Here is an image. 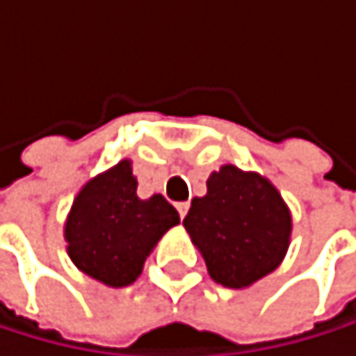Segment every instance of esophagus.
Segmentation results:
<instances>
[{
	"instance_id": "esophagus-1",
	"label": "esophagus",
	"mask_w": 356,
	"mask_h": 356,
	"mask_svg": "<svg viewBox=\"0 0 356 356\" xmlns=\"http://www.w3.org/2000/svg\"><path fill=\"white\" fill-rule=\"evenodd\" d=\"M176 208H178V212H180V218H184L186 212H188V208H191V204H188V202H180Z\"/></svg>"
}]
</instances>
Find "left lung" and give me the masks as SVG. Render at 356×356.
Wrapping results in <instances>:
<instances>
[{"instance_id":"obj_1","label":"left lung","mask_w":356,"mask_h":356,"mask_svg":"<svg viewBox=\"0 0 356 356\" xmlns=\"http://www.w3.org/2000/svg\"><path fill=\"white\" fill-rule=\"evenodd\" d=\"M204 197L182 220L214 282L246 289L284 261L293 216L280 191L265 176L222 165L212 172Z\"/></svg>"}]
</instances>
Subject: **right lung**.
<instances>
[{
  "instance_id": "add662e5",
  "label": "right lung",
  "mask_w": 356,
  "mask_h": 356,
  "mask_svg": "<svg viewBox=\"0 0 356 356\" xmlns=\"http://www.w3.org/2000/svg\"><path fill=\"white\" fill-rule=\"evenodd\" d=\"M176 208L163 197H138L129 159L86 180L65 218L63 238L76 268L93 280L120 289L138 280L144 261L172 227Z\"/></svg>"
}]
</instances>
